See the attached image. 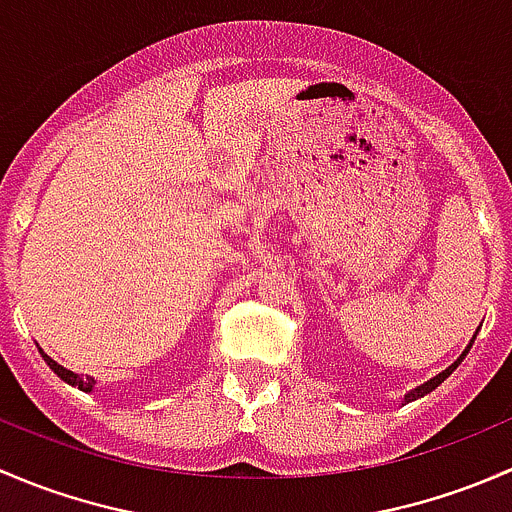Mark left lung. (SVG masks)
I'll list each match as a JSON object with an SVG mask.
<instances>
[{
    "label": "left lung",
    "mask_w": 512,
    "mask_h": 512,
    "mask_svg": "<svg viewBox=\"0 0 512 512\" xmlns=\"http://www.w3.org/2000/svg\"><path fill=\"white\" fill-rule=\"evenodd\" d=\"M471 347H473V344H468V349H466V352H463L461 356H458V361H453V364H451V366H448V369H446V371H441V374H438V376H433V379H431V381H426V384H421V386H418V389H414V391H411V394H409V396H406V401H414V399H421V396H426V394H428V391H433V389H436V386H438V384H443V381H446V379H448V376H451V374H453V369H456V366H458V364H461V361H463V359H466V354H468V352H471Z\"/></svg>",
    "instance_id": "1"
}]
</instances>
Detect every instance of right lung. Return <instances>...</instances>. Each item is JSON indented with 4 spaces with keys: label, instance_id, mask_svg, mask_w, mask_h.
Returning <instances> with one entry per match:
<instances>
[{
    "label": "right lung",
    "instance_id": "right-lung-1",
    "mask_svg": "<svg viewBox=\"0 0 512 512\" xmlns=\"http://www.w3.org/2000/svg\"><path fill=\"white\" fill-rule=\"evenodd\" d=\"M41 356H44V361H46V364H49L51 369H54V374H59L61 379L66 381V384H71V386H79L81 391H91V389H94V384H96V381L91 379V376H79V374H74V371L64 369V366H61V364H56V361L51 359V356H46L44 352H41Z\"/></svg>",
    "mask_w": 512,
    "mask_h": 512
}]
</instances>
